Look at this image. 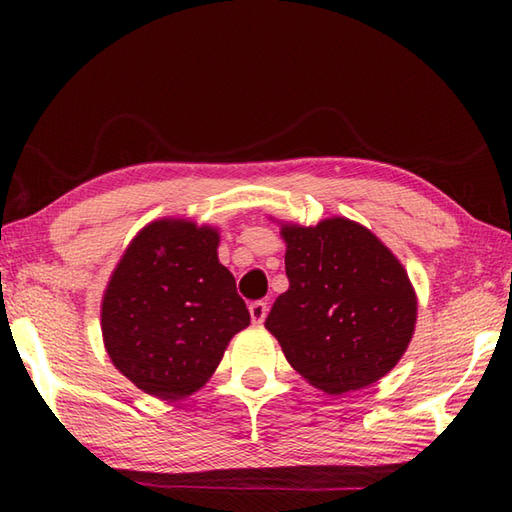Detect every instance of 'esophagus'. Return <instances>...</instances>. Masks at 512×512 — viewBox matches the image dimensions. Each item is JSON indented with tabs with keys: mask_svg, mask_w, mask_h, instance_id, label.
Masks as SVG:
<instances>
[{
	"mask_svg": "<svg viewBox=\"0 0 512 512\" xmlns=\"http://www.w3.org/2000/svg\"><path fill=\"white\" fill-rule=\"evenodd\" d=\"M248 312H250V319H253V323H264L266 321V314H268V306L264 301H255L250 303L248 306Z\"/></svg>",
	"mask_w": 512,
	"mask_h": 512,
	"instance_id": "obj_1",
	"label": "esophagus"
}]
</instances>
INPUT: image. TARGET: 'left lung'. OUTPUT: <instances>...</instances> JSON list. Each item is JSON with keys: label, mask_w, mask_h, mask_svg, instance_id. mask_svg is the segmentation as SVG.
<instances>
[{"label": "left lung", "mask_w": 512, "mask_h": 512, "mask_svg": "<svg viewBox=\"0 0 512 512\" xmlns=\"http://www.w3.org/2000/svg\"><path fill=\"white\" fill-rule=\"evenodd\" d=\"M290 286L266 330L288 363L317 389L347 394L389 374L416 328L418 301L407 270L347 217L317 226L281 224Z\"/></svg>", "instance_id": "left-lung-1"}]
</instances>
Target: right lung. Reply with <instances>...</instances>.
Instances as JSON below:
<instances>
[{"label": "right lung", "mask_w": 512, "mask_h": 512, "mask_svg": "<svg viewBox=\"0 0 512 512\" xmlns=\"http://www.w3.org/2000/svg\"><path fill=\"white\" fill-rule=\"evenodd\" d=\"M220 235L189 220H156L127 246L105 288L101 330L114 367L145 394L180 400L220 365L250 323Z\"/></svg>", "instance_id": "obj_1"}]
</instances>
